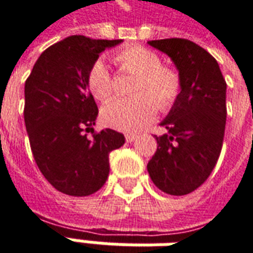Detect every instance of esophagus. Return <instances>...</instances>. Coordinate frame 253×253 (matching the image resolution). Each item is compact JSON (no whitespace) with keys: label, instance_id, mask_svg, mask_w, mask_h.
<instances>
[{"label":"esophagus","instance_id":"1","mask_svg":"<svg viewBox=\"0 0 253 253\" xmlns=\"http://www.w3.org/2000/svg\"><path fill=\"white\" fill-rule=\"evenodd\" d=\"M135 137H137V135L133 134V133H127V134H126V141H127V143H133V141L135 140Z\"/></svg>","mask_w":253,"mask_h":253}]
</instances>
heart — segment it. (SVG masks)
Returning <instances> with one entry per match:
<instances>
[{
  "label": "heart",
  "instance_id": "obj_1",
  "mask_svg": "<svg viewBox=\"0 0 253 253\" xmlns=\"http://www.w3.org/2000/svg\"><path fill=\"white\" fill-rule=\"evenodd\" d=\"M116 66L137 74L133 92L126 99H115L102 110L106 126L131 131L144 126L155 116L157 109L168 110L178 100L182 91V80L176 70L162 66L161 57L143 46H130L115 56ZM86 85L98 100H108L113 95V81L106 66L95 61L86 75Z\"/></svg>",
  "mask_w": 253,
  "mask_h": 253
}]
</instances>
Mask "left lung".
<instances>
[{
  "instance_id": "1",
  "label": "left lung",
  "mask_w": 253,
  "mask_h": 253,
  "mask_svg": "<svg viewBox=\"0 0 253 253\" xmlns=\"http://www.w3.org/2000/svg\"><path fill=\"white\" fill-rule=\"evenodd\" d=\"M170 57L182 80V91L161 122L157 151L147 169L160 190L183 196L202 186L220 157L225 130L227 84L209 51L187 39L150 40Z\"/></svg>"
}]
</instances>
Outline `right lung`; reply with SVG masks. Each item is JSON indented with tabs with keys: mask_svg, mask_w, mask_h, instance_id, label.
I'll return each instance as SVG.
<instances>
[{
	"mask_svg": "<svg viewBox=\"0 0 253 253\" xmlns=\"http://www.w3.org/2000/svg\"><path fill=\"white\" fill-rule=\"evenodd\" d=\"M122 40L75 35L46 48L25 83V125L32 154L43 176L58 192L89 196L105 185L110 151L125 135L105 128L93 131L98 106L86 85L92 64L105 48Z\"/></svg>",
	"mask_w": 253,
	"mask_h": 253,
	"instance_id": "1",
	"label": "right lung"
}]
</instances>
